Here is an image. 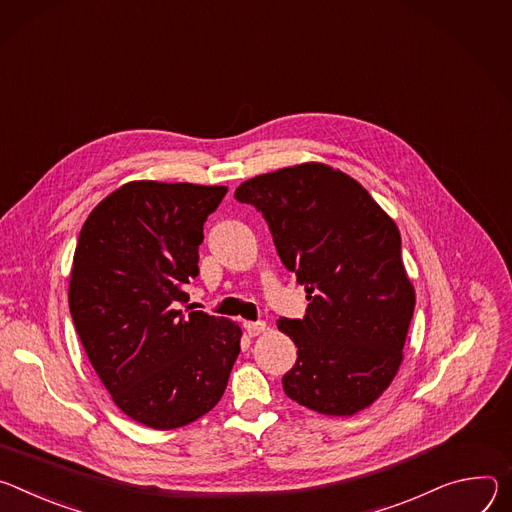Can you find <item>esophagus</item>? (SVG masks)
Masks as SVG:
<instances>
[{
    "mask_svg": "<svg viewBox=\"0 0 512 512\" xmlns=\"http://www.w3.org/2000/svg\"><path fill=\"white\" fill-rule=\"evenodd\" d=\"M244 329H246V333H248L250 337H256V335H260V333L266 331V323H264V321H246V323H244Z\"/></svg>",
    "mask_w": 512,
    "mask_h": 512,
    "instance_id": "esophagus-1",
    "label": "esophagus"
}]
</instances>
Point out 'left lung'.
Wrapping results in <instances>:
<instances>
[{"label": "left lung", "instance_id": "8db88e82", "mask_svg": "<svg viewBox=\"0 0 512 512\" xmlns=\"http://www.w3.org/2000/svg\"><path fill=\"white\" fill-rule=\"evenodd\" d=\"M236 201L266 219L287 270L305 285L303 319H278L297 344L282 388L323 415H354L392 382L415 311L401 234L370 193L307 162L242 183Z\"/></svg>", "mask_w": 512, "mask_h": 512}]
</instances>
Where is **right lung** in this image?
<instances>
[{"mask_svg": "<svg viewBox=\"0 0 512 512\" xmlns=\"http://www.w3.org/2000/svg\"><path fill=\"white\" fill-rule=\"evenodd\" d=\"M227 187L128 183L79 234L69 307L91 366L116 403L152 429L183 427L221 399L242 329L205 311L185 315L199 276L203 225Z\"/></svg>", "mask_w": 512, "mask_h": 512, "instance_id": "add662e5", "label": "right lung"}]
</instances>
